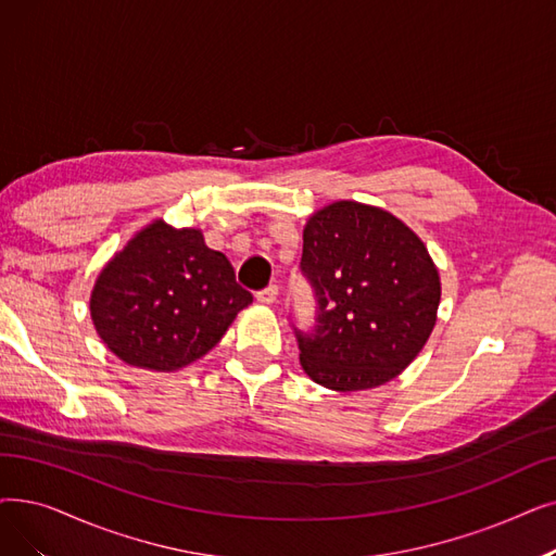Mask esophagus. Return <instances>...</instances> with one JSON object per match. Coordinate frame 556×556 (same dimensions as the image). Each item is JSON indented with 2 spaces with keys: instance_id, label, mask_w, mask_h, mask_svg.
Returning a JSON list of instances; mask_svg holds the SVG:
<instances>
[{
  "instance_id": "esophagus-1",
  "label": "esophagus",
  "mask_w": 556,
  "mask_h": 556,
  "mask_svg": "<svg viewBox=\"0 0 556 556\" xmlns=\"http://www.w3.org/2000/svg\"><path fill=\"white\" fill-rule=\"evenodd\" d=\"M277 295H279V288L273 283V286H268V288H263V291H258V293H256V300H258L261 304H275V302H277Z\"/></svg>"
}]
</instances>
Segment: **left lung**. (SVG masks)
<instances>
[{
    "label": "left lung",
    "mask_w": 556,
    "mask_h": 556,
    "mask_svg": "<svg viewBox=\"0 0 556 556\" xmlns=\"http://www.w3.org/2000/svg\"><path fill=\"white\" fill-rule=\"evenodd\" d=\"M300 268L318 300L316 327L295 331L300 364L325 389L395 379L437 325L439 268L418 233L379 206L341 200L313 213Z\"/></svg>",
    "instance_id": "1"
}]
</instances>
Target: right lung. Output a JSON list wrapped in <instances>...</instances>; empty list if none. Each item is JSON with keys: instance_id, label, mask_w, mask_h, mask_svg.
Listing matches in <instances>:
<instances>
[{"instance_id": "1", "label": "right lung", "mask_w": 556, "mask_h": 556, "mask_svg": "<svg viewBox=\"0 0 556 556\" xmlns=\"http://www.w3.org/2000/svg\"><path fill=\"white\" fill-rule=\"evenodd\" d=\"M248 304L229 258L206 248L200 229L154 220L98 275L90 318L125 364L175 372L218 345Z\"/></svg>"}]
</instances>
